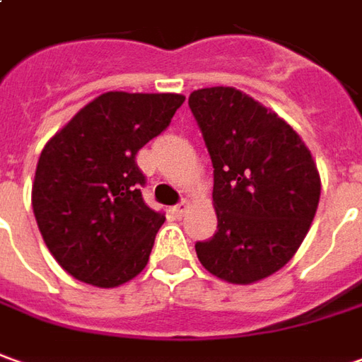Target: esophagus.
Here are the masks:
<instances>
[{"mask_svg": "<svg viewBox=\"0 0 362 362\" xmlns=\"http://www.w3.org/2000/svg\"><path fill=\"white\" fill-rule=\"evenodd\" d=\"M188 208H190V202H188V200H182L180 204H178V206H174V210H172V212L176 214L178 218H182L184 214L188 212Z\"/></svg>", "mask_w": 362, "mask_h": 362, "instance_id": "34e87169", "label": "esophagus"}]
</instances>
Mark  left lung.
Wrapping results in <instances>:
<instances>
[{
    "label": "left lung",
    "mask_w": 362,
    "mask_h": 362,
    "mask_svg": "<svg viewBox=\"0 0 362 362\" xmlns=\"http://www.w3.org/2000/svg\"><path fill=\"white\" fill-rule=\"evenodd\" d=\"M214 164L218 230L196 243L200 264L228 284L279 272L315 218L321 176L301 136L243 90L210 87L188 98Z\"/></svg>",
    "instance_id": "left-lung-1"
}]
</instances>
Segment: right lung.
I'll use <instances>...</instances> for the list:
<instances>
[{
  "instance_id": "right-lung-1",
  "label": "right lung",
  "mask_w": 362,
  "mask_h": 362,
  "mask_svg": "<svg viewBox=\"0 0 362 362\" xmlns=\"http://www.w3.org/2000/svg\"><path fill=\"white\" fill-rule=\"evenodd\" d=\"M184 98L109 90L47 140L31 188L33 214L51 255L78 281L119 287L148 264L166 218L142 200L136 154L170 124Z\"/></svg>"
}]
</instances>
